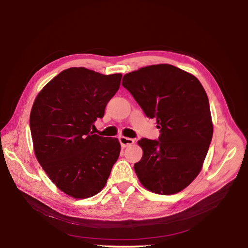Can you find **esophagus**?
<instances>
[{
    "label": "esophagus",
    "mask_w": 248,
    "mask_h": 248,
    "mask_svg": "<svg viewBox=\"0 0 248 248\" xmlns=\"http://www.w3.org/2000/svg\"><path fill=\"white\" fill-rule=\"evenodd\" d=\"M119 140H120V144H121V146H122L123 148L128 147V146L132 145L133 142H134V140H133V139L126 138V137H120V138H119Z\"/></svg>",
    "instance_id": "obj_1"
}]
</instances>
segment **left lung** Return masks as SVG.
Here are the masks:
<instances>
[{"label":"left lung","mask_w":248,"mask_h":248,"mask_svg":"<svg viewBox=\"0 0 248 248\" xmlns=\"http://www.w3.org/2000/svg\"><path fill=\"white\" fill-rule=\"evenodd\" d=\"M147 117L156 119L159 140L141 139V159L134 163L140 184L170 196L198 177L213 136L206 91L200 80L170 64L142 67L122 80Z\"/></svg>","instance_id":"left-lung-1"}]
</instances>
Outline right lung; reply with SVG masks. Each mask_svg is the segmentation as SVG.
Instances as JSON below:
<instances>
[{"label":"right lung","mask_w":248,"mask_h":248,"mask_svg":"<svg viewBox=\"0 0 248 248\" xmlns=\"http://www.w3.org/2000/svg\"><path fill=\"white\" fill-rule=\"evenodd\" d=\"M121 78V73L71 67L47 82L33 103L30 128L36 158L51 182L73 199L101 191L120 155L118 139L93 134L91 127L103 117Z\"/></svg>","instance_id":"obj_1"}]
</instances>
